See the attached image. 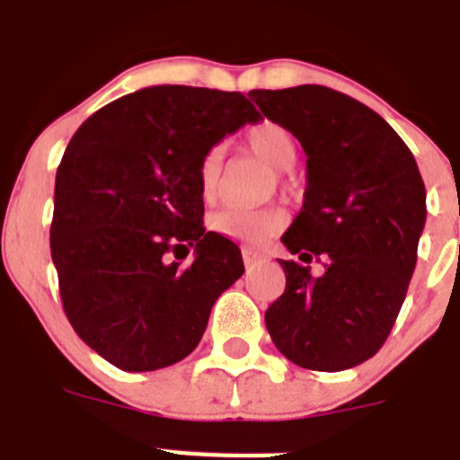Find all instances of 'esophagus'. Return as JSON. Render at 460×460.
<instances>
[{
    "mask_svg": "<svg viewBox=\"0 0 460 460\" xmlns=\"http://www.w3.org/2000/svg\"><path fill=\"white\" fill-rule=\"evenodd\" d=\"M243 261H245V268L250 270V268L259 266V263H266V256L256 254V252L247 250V247H245V250H243Z\"/></svg>",
    "mask_w": 460,
    "mask_h": 460,
    "instance_id": "obj_1",
    "label": "esophagus"
}]
</instances>
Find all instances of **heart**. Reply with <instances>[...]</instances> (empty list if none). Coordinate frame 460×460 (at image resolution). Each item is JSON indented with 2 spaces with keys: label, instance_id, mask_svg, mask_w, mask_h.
I'll list each match as a JSON object with an SVG mask.
<instances>
[{
  "label": "heart",
  "instance_id": "obj_1",
  "mask_svg": "<svg viewBox=\"0 0 460 460\" xmlns=\"http://www.w3.org/2000/svg\"><path fill=\"white\" fill-rule=\"evenodd\" d=\"M245 146L259 160L275 172H287L293 167L297 158L296 139L287 128L279 123L263 121L252 126L245 132ZM222 183V153L220 148H210L201 155L197 164V190L204 204H215L220 194ZM210 229L222 238L240 240L247 245H263L268 238L279 234L287 225V215L279 208H259V210H238L222 208L208 217Z\"/></svg>",
  "mask_w": 460,
  "mask_h": 460
}]
</instances>
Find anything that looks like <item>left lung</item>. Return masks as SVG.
<instances>
[{
	"label": "left lung",
	"instance_id": "8db88e82",
	"mask_svg": "<svg viewBox=\"0 0 460 460\" xmlns=\"http://www.w3.org/2000/svg\"><path fill=\"white\" fill-rule=\"evenodd\" d=\"M250 96L307 155L305 204L281 235L297 259L279 261L287 288L266 328L302 369L358 367L390 337L408 293L426 222L421 173L394 128L346 93L302 84Z\"/></svg>",
	"mask_w": 460,
	"mask_h": 460
}]
</instances>
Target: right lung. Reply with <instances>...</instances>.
<instances>
[{"label":"right lung","instance_id":"right-lung-1","mask_svg":"<svg viewBox=\"0 0 460 460\" xmlns=\"http://www.w3.org/2000/svg\"><path fill=\"white\" fill-rule=\"evenodd\" d=\"M261 121L238 91L163 84L91 114L57 169L49 252L77 337L123 371L188 358L245 266L204 226L201 155ZM195 250L188 267L172 261Z\"/></svg>","mask_w":460,"mask_h":460}]
</instances>
